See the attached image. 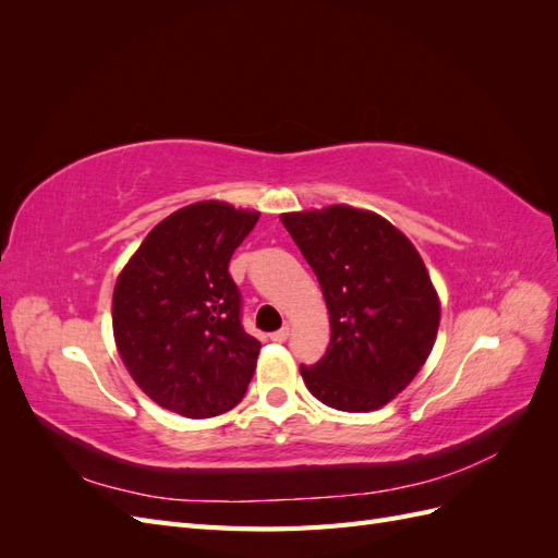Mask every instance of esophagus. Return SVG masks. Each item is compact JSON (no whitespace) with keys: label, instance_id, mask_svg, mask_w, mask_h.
<instances>
[{"label":"esophagus","instance_id":"34e87169","mask_svg":"<svg viewBox=\"0 0 558 558\" xmlns=\"http://www.w3.org/2000/svg\"><path fill=\"white\" fill-rule=\"evenodd\" d=\"M289 335H291L289 326H283V328H279V330H275L272 335H269V340H272V342H286V340H289Z\"/></svg>","mask_w":558,"mask_h":558}]
</instances>
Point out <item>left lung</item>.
<instances>
[{
    "label": "left lung",
    "instance_id": "1",
    "mask_svg": "<svg viewBox=\"0 0 558 558\" xmlns=\"http://www.w3.org/2000/svg\"><path fill=\"white\" fill-rule=\"evenodd\" d=\"M330 312V344L300 365L314 398L342 412H373L408 386L435 344L440 300L412 242L386 218L332 205L283 214Z\"/></svg>",
    "mask_w": 558,
    "mask_h": 558
}]
</instances>
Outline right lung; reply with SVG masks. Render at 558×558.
<instances>
[{"label": "right lung", "mask_w": 558, "mask_h": 558, "mask_svg": "<svg viewBox=\"0 0 558 558\" xmlns=\"http://www.w3.org/2000/svg\"><path fill=\"white\" fill-rule=\"evenodd\" d=\"M258 211L197 202L146 234L113 289V337L132 379L160 408L209 418L238 404L260 342L242 326L228 265Z\"/></svg>", "instance_id": "add662e5"}]
</instances>
